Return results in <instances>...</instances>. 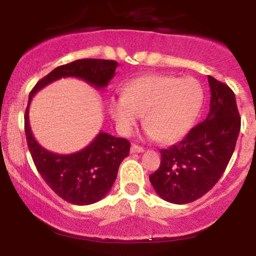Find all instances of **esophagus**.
Listing matches in <instances>:
<instances>
[{"instance_id":"obj_1","label":"esophagus","mask_w":256,"mask_h":256,"mask_svg":"<svg viewBox=\"0 0 256 256\" xmlns=\"http://www.w3.org/2000/svg\"><path fill=\"white\" fill-rule=\"evenodd\" d=\"M130 152H132V154H134V152H144V149H143L142 146H136V144H134V146H131Z\"/></svg>"}]
</instances>
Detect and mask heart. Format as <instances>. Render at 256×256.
Returning a JSON list of instances; mask_svg holds the SVG:
<instances>
[{
  "label": "heart",
  "instance_id": "1",
  "mask_svg": "<svg viewBox=\"0 0 256 256\" xmlns=\"http://www.w3.org/2000/svg\"><path fill=\"white\" fill-rule=\"evenodd\" d=\"M202 102L204 90L195 78L148 74L128 82L122 96L110 100V113L124 134H130L144 114L149 136L171 143L192 128Z\"/></svg>",
  "mask_w": 256,
  "mask_h": 256
}]
</instances>
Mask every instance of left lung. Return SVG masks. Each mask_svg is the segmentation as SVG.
Returning <instances> with one entry per match:
<instances>
[{"instance_id":"left-lung-1","label":"left lung","mask_w":256,"mask_h":256,"mask_svg":"<svg viewBox=\"0 0 256 256\" xmlns=\"http://www.w3.org/2000/svg\"><path fill=\"white\" fill-rule=\"evenodd\" d=\"M210 104L207 118L177 144L161 149L160 167L149 180L161 198L185 204L207 194L216 184L234 154L240 130L234 94L208 76Z\"/></svg>"}]
</instances>
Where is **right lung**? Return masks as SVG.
Masks as SVG:
<instances>
[{"label":"right lung","mask_w":256,"mask_h":256,"mask_svg":"<svg viewBox=\"0 0 256 256\" xmlns=\"http://www.w3.org/2000/svg\"><path fill=\"white\" fill-rule=\"evenodd\" d=\"M119 64L113 60L82 58L58 66L40 79L28 95L25 112V134L28 150L37 171L49 188L72 204H95L107 195L116 182L120 164L130 152V142L100 132L84 149L72 154H55L46 150L32 134L28 108L34 94L61 78L83 79L96 89L106 88Z\"/></svg>","instance_id":"add662e5"}]
</instances>
